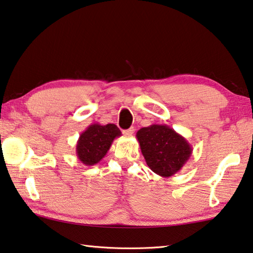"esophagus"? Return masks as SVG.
Returning <instances> with one entry per match:
<instances>
[{"label": "esophagus", "instance_id": "1", "mask_svg": "<svg viewBox=\"0 0 253 253\" xmlns=\"http://www.w3.org/2000/svg\"><path fill=\"white\" fill-rule=\"evenodd\" d=\"M134 131H135L134 127H130L129 129H126V130H124V131H123V134L125 135V136H131L132 134H134Z\"/></svg>", "mask_w": 253, "mask_h": 253}]
</instances>
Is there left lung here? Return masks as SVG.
I'll return each mask as SVG.
<instances>
[{
  "instance_id": "1",
  "label": "left lung",
  "mask_w": 253,
  "mask_h": 253,
  "mask_svg": "<svg viewBox=\"0 0 253 253\" xmlns=\"http://www.w3.org/2000/svg\"><path fill=\"white\" fill-rule=\"evenodd\" d=\"M148 167L159 176H173L192 154V147L180 134L167 125H150L136 134Z\"/></svg>"
}]
</instances>
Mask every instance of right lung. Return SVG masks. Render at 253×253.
I'll return each instance as SVG.
<instances>
[{
    "label": "right lung",
    "mask_w": 253,
    "mask_h": 253,
    "mask_svg": "<svg viewBox=\"0 0 253 253\" xmlns=\"http://www.w3.org/2000/svg\"><path fill=\"white\" fill-rule=\"evenodd\" d=\"M119 136H122V131L114 124H91L82 132L77 140V158L86 166H94L105 157L114 139Z\"/></svg>",
    "instance_id": "1"
}]
</instances>
